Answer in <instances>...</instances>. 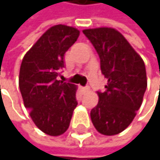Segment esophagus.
Returning a JSON list of instances; mask_svg holds the SVG:
<instances>
[{"label":"esophagus","instance_id":"1","mask_svg":"<svg viewBox=\"0 0 160 160\" xmlns=\"http://www.w3.org/2000/svg\"><path fill=\"white\" fill-rule=\"evenodd\" d=\"M81 91H82V92H83V93H85V92H87V91H89V87H81Z\"/></svg>","mask_w":160,"mask_h":160}]
</instances>
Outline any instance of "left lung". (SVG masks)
Segmentation results:
<instances>
[{
  "label": "left lung",
  "instance_id": "left-lung-1",
  "mask_svg": "<svg viewBox=\"0 0 160 160\" xmlns=\"http://www.w3.org/2000/svg\"><path fill=\"white\" fill-rule=\"evenodd\" d=\"M83 34L95 48L101 72L108 80L105 91L98 92L91 120L101 134H118L132 122L141 106L147 87L144 62L115 29H87Z\"/></svg>",
  "mask_w": 160,
  "mask_h": 160
}]
</instances>
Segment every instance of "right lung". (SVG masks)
Returning <instances> with one entry per match:
<instances>
[{
	"instance_id": "add662e5",
	"label": "right lung",
	"mask_w": 160,
	"mask_h": 160,
	"mask_svg": "<svg viewBox=\"0 0 160 160\" xmlns=\"http://www.w3.org/2000/svg\"><path fill=\"white\" fill-rule=\"evenodd\" d=\"M78 37L73 27L54 26L26 53L21 64L19 87L25 107L40 130L51 136L67 130L78 104L76 87L57 80L65 67V53Z\"/></svg>"
}]
</instances>
